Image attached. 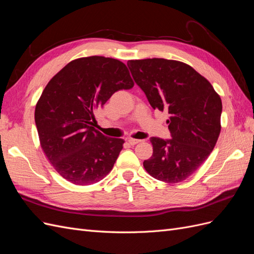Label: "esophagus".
Returning <instances> with one entry per match:
<instances>
[{
    "mask_svg": "<svg viewBox=\"0 0 254 254\" xmlns=\"http://www.w3.org/2000/svg\"><path fill=\"white\" fill-rule=\"evenodd\" d=\"M140 142H142L141 140H135V139H129L128 140V144H130V145H136V144H139Z\"/></svg>",
    "mask_w": 254,
    "mask_h": 254,
    "instance_id": "34e87169",
    "label": "esophagus"
}]
</instances>
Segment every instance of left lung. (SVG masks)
<instances>
[{
    "mask_svg": "<svg viewBox=\"0 0 254 254\" xmlns=\"http://www.w3.org/2000/svg\"><path fill=\"white\" fill-rule=\"evenodd\" d=\"M135 83L153 109L167 110L172 139L153 136L152 156L143 162L151 177L178 183L194 174L210 156L220 133L222 104L210 81L177 60H128Z\"/></svg>",
    "mask_w": 254,
    "mask_h": 254,
    "instance_id": "left-lung-1",
    "label": "left lung"
}]
</instances>
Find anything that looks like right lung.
Segmentation results:
<instances>
[{
    "label": "right lung",
    "instance_id": "add662e5",
    "mask_svg": "<svg viewBox=\"0 0 254 254\" xmlns=\"http://www.w3.org/2000/svg\"><path fill=\"white\" fill-rule=\"evenodd\" d=\"M133 86L125 64L103 56L72 60L49 81L35 122L43 152L65 180L89 186L111 172L124 140L92 126L94 113L115 92Z\"/></svg>",
    "mask_w": 254,
    "mask_h": 254
}]
</instances>
